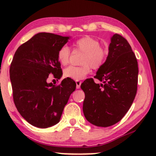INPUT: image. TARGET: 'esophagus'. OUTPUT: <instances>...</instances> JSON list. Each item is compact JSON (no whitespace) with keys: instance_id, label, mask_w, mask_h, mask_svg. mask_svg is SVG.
Returning a JSON list of instances; mask_svg holds the SVG:
<instances>
[{"instance_id":"1","label":"esophagus","mask_w":156,"mask_h":156,"mask_svg":"<svg viewBox=\"0 0 156 156\" xmlns=\"http://www.w3.org/2000/svg\"><path fill=\"white\" fill-rule=\"evenodd\" d=\"M81 84H82V82L81 81H76V88L77 89H79V88H80V85H81Z\"/></svg>"}]
</instances>
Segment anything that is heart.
<instances>
[{
  "label": "heart",
  "instance_id": "1",
  "mask_svg": "<svg viewBox=\"0 0 156 156\" xmlns=\"http://www.w3.org/2000/svg\"><path fill=\"white\" fill-rule=\"evenodd\" d=\"M74 49L83 52L81 66H69L63 71L64 77L74 80H81L90 72L91 68L98 69L103 66L107 58V51L101 47L100 42L96 38L85 36L78 38L74 42ZM71 51L66 45L62 46L58 49V60L60 63L66 66L70 59Z\"/></svg>",
  "mask_w": 156,
  "mask_h": 156
}]
</instances>
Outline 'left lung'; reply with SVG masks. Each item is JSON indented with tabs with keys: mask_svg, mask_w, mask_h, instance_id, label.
<instances>
[{
	"mask_svg": "<svg viewBox=\"0 0 156 156\" xmlns=\"http://www.w3.org/2000/svg\"><path fill=\"white\" fill-rule=\"evenodd\" d=\"M138 63L129 42L120 35L111 38L107 60L94 78L82 83L83 112L93 125L108 127L120 121L131 107L137 90Z\"/></svg>",
	"mask_w": 156,
	"mask_h": 156,
	"instance_id": "left-lung-1",
	"label": "left lung"
}]
</instances>
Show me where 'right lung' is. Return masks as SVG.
Returning <instances> with one entry per match:
<instances>
[{
	"instance_id": "1",
	"label": "right lung",
	"mask_w": 156,
	"mask_h": 156,
	"mask_svg": "<svg viewBox=\"0 0 156 156\" xmlns=\"http://www.w3.org/2000/svg\"><path fill=\"white\" fill-rule=\"evenodd\" d=\"M69 36L38 33L16 49L10 66L13 99L21 116L41 129L60 121L69 97L76 89L73 80L55 85L47 83L49 74L60 79L63 72L58 52Z\"/></svg>"
}]
</instances>
